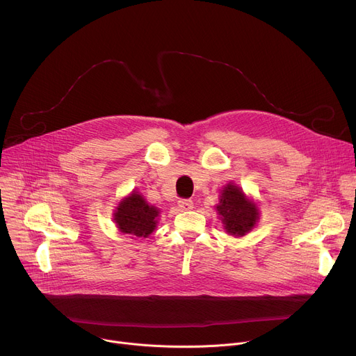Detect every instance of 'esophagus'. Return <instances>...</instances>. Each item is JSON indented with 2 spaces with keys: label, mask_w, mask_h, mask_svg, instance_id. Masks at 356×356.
I'll return each instance as SVG.
<instances>
[{
  "label": "esophagus",
  "mask_w": 356,
  "mask_h": 356,
  "mask_svg": "<svg viewBox=\"0 0 356 356\" xmlns=\"http://www.w3.org/2000/svg\"><path fill=\"white\" fill-rule=\"evenodd\" d=\"M177 206H179L180 211H188L193 209V201L191 200H180L177 202Z\"/></svg>",
  "instance_id": "1"
}]
</instances>
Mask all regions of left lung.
Masks as SVG:
<instances>
[{
    "instance_id": "left-lung-1",
    "label": "left lung",
    "mask_w": 356,
    "mask_h": 356,
    "mask_svg": "<svg viewBox=\"0 0 356 356\" xmlns=\"http://www.w3.org/2000/svg\"><path fill=\"white\" fill-rule=\"evenodd\" d=\"M217 213L224 229L234 236H243L252 231L259 220V211L255 202L246 198L243 191L234 183H228L220 195Z\"/></svg>"
}]
</instances>
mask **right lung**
I'll return each instance as SVG.
<instances>
[{
    "mask_svg": "<svg viewBox=\"0 0 356 356\" xmlns=\"http://www.w3.org/2000/svg\"><path fill=\"white\" fill-rule=\"evenodd\" d=\"M159 209L150 206L138 193L132 191L125 197L114 213L117 228L127 235L135 238H146L156 228Z\"/></svg>",
    "mask_w": 356,
    "mask_h": 356,
    "instance_id": "add662e5",
    "label": "right lung"
}]
</instances>
